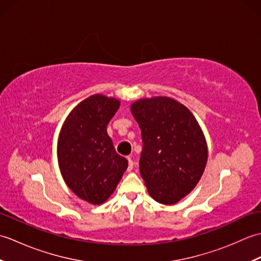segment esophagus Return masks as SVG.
Listing matches in <instances>:
<instances>
[{
    "instance_id": "1",
    "label": "esophagus",
    "mask_w": 261,
    "mask_h": 261,
    "mask_svg": "<svg viewBox=\"0 0 261 261\" xmlns=\"http://www.w3.org/2000/svg\"><path fill=\"white\" fill-rule=\"evenodd\" d=\"M127 162H129V167H127V171H131L134 169V162H132L131 157H127Z\"/></svg>"
}]
</instances>
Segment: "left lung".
Wrapping results in <instances>:
<instances>
[{"label": "left lung", "mask_w": 261, "mask_h": 261, "mask_svg": "<svg viewBox=\"0 0 261 261\" xmlns=\"http://www.w3.org/2000/svg\"><path fill=\"white\" fill-rule=\"evenodd\" d=\"M130 110L141 129L139 167L149 195L175 204L194 190L206 166L202 127L185 105L167 96L140 98Z\"/></svg>", "instance_id": "1"}]
</instances>
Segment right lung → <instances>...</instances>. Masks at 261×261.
<instances>
[{
  "label": "right lung",
  "instance_id": "right-lung-1",
  "mask_svg": "<svg viewBox=\"0 0 261 261\" xmlns=\"http://www.w3.org/2000/svg\"><path fill=\"white\" fill-rule=\"evenodd\" d=\"M119 108L118 98L94 94L71 110L59 132L57 158L63 178L75 195L93 205L112 195L127 168L107 131Z\"/></svg>",
  "mask_w": 261,
  "mask_h": 261
}]
</instances>
